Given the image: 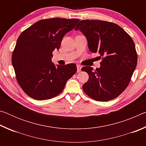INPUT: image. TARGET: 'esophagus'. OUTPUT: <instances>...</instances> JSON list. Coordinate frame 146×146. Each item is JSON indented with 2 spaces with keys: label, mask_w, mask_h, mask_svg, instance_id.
Returning <instances> with one entry per match:
<instances>
[{
  "label": "esophagus",
  "mask_w": 146,
  "mask_h": 146,
  "mask_svg": "<svg viewBox=\"0 0 146 146\" xmlns=\"http://www.w3.org/2000/svg\"><path fill=\"white\" fill-rule=\"evenodd\" d=\"M76 67H77V72H80L82 66H81L80 65H79V64H78V65L76 66Z\"/></svg>",
  "instance_id": "34e87169"
}]
</instances>
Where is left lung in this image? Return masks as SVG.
Masks as SVG:
<instances>
[{
  "label": "left lung",
  "instance_id": "left-lung-1",
  "mask_svg": "<svg viewBox=\"0 0 146 146\" xmlns=\"http://www.w3.org/2000/svg\"><path fill=\"white\" fill-rule=\"evenodd\" d=\"M78 29L87 38L89 49L102 56L100 68H82L89 75L83 91L97 101L117 98L127 87L137 64L133 39L121 27L107 21L82 20L75 28Z\"/></svg>",
  "mask_w": 146,
  "mask_h": 146
}]
</instances>
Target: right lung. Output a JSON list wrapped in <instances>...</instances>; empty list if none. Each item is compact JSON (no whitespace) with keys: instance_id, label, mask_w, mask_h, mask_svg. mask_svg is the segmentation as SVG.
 Segmentation results:
<instances>
[{"instance_id":"right-lung-1","label":"right lung","mask_w":146,"mask_h":146,"mask_svg":"<svg viewBox=\"0 0 146 146\" xmlns=\"http://www.w3.org/2000/svg\"><path fill=\"white\" fill-rule=\"evenodd\" d=\"M78 19L40 20L22 33L12 54V64L19 86L29 97L48 100L63 91L76 72L75 64L55 66L52 53L59 49L64 36L75 28Z\"/></svg>"}]
</instances>
